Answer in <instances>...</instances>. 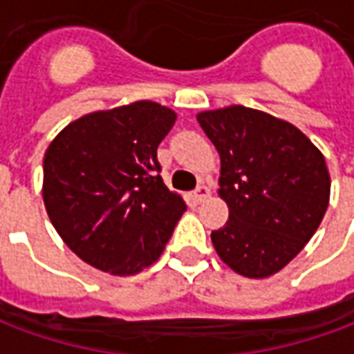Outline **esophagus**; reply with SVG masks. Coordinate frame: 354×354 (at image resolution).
I'll use <instances>...</instances> for the list:
<instances>
[{
    "label": "esophagus",
    "mask_w": 354,
    "mask_h": 354,
    "mask_svg": "<svg viewBox=\"0 0 354 354\" xmlns=\"http://www.w3.org/2000/svg\"><path fill=\"white\" fill-rule=\"evenodd\" d=\"M192 197L195 203H203V201H207L210 197V189L207 185H197V189L192 193Z\"/></svg>",
    "instance_id": "1"
}]
</instances>
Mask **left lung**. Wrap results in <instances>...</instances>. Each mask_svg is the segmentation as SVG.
<instances>
[{
    "instance_id": "obj_1",
    "label": "left lung",
    "mask_w": 354,
    "mask_h": 354,
    "mask_svg": "<svg viewBox=\"0 0 354 354\" xmlns=\"http://www.w3.org/2000/svg\"><path fill=\"white\" fill-rule=\"evenodd\" d=\"M220 153V189L230 218L212 231L220 260L248 279L279 273L319 230L330 203L324 155L297 127L260 109L201 111Z\"/></svg>"
}]
</instances>
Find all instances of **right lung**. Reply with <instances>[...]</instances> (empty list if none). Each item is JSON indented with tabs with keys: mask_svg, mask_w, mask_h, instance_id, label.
<instances>
[{
	"mask_svg": "<svg viewBox=\"0 0 354 354\" xmlns=\"http://www.w3.org/2000/svg\"><path fill=\"white\" fill-rule=\"evenodd\" d=\"M176 113L151 100L75 119L43 159V203L73 254L104 273L136 274L165 250L184 199L161 178L157 147Z\"/></svg>",
	"mask_w": 354,
	"mask_h": 354,
	"instance_id": "1",
	"label": "right lung"
}]
</instances>
